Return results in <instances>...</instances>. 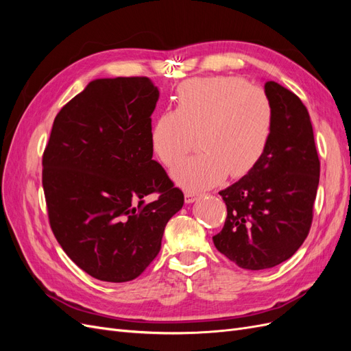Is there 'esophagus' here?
Masks as SVG:
<instances>
[{
    "mask_svg": "<svg viewBox=\"0 0 351 351\" xmlns=\"http://www.w3.org/2000/svg\"><path fill=\"white\" fill-rule=\"evenodd\" d=\"M199 197H200V195H197V193H192V192H186L184 193L186 204H193V202H196Z\"/></svg>",
    "mask_w": 351,
    "mask_h": 351,
    "instance_id": "34e87169",
    "label": "esophagus"
}]
</instances>
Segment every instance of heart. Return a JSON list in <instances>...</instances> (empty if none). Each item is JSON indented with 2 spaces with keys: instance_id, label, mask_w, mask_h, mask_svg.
<instances>
[{
  "instance_id": "obj_1",
  "label": "heart",
  "mask_w": 351,
  "mask_h": 351,
  "mask_svg": "<svg viewBox=\"0 0 351 351\" xmlns=\"http://www.w3.org/2000/svg\"><path fill=\"white\" fill-rule=\"evenodd\" d=\"M272 105L263 89L230 76L184 82L176 110L161 114L151 129V145L165 165L180 161L199 137L200 155L171 169L174 183L200 192L240 178L263 156L272 134Z\"/></svg>"
}]
</instances>
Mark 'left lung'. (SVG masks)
I'll return each mask as SVG.
<instances>
[{
  "label": "left lung",
  "mask_w": 351,
  "mask_h": 351,
  "mask_svg": "<svg viewBox=\"0 0 351 351\" xmlns=\"http://www.w3.org/2000/svg\"><path fill=\"white\" fill-rule=\"evenodd\" d=\"M272 105V134L261 161L239 182L221 190L227 219L215 247L240 268L277 267L309 234L319 184L309 112L291 90L265 82Z\"/></svg>",
  "instance_id": "left-lung-1"
}]
</instances>
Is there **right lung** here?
I'll use <instances>...</instances> for the list:
<instances>
[{
    "label": "right lung",
    "mask_w": 351,
    "mask_h": 351,
    "mask_svg": "<svg viewBox=\"0 0 351 351\" xmlns=\"http://www.w3.org/2000/svg\"><path fill=\"white\" fill-rule=\"evenodd\" d=\"M158 99L147 77L95 79L52 124L42 158L49 224L67 256L101 281L139 277L184 204L152 159ZM151 193L158 197L146 202Z\"/></svg>",
    "instance_id": "add662e5"
}]
</instances>
